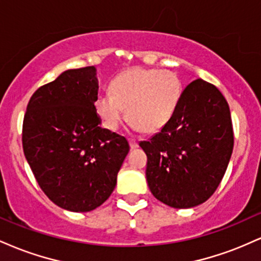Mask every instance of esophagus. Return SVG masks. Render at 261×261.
<instances>
[{
  "instance_id": "34e87169",
  "label": "esophagus",
  "mask_w": 261,
  "mask_h": 261,
  "mask_svg": "<svg viewBox=\"0 0 261 261\" xmlns=\"http://www.w3.org/2000/svg\"><path fill=\"white\" fill-rule=\"evenodd\" d=\"M128 143H130L131 149H135V148L139 147V143H137V141H135V140H128Z\"/></svg>"
}]
</instances>
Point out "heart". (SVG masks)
<instances>
[{"label": "heart", "instance_id": "b5f03b06", "mask_svg": "<svg viewBox=\"0 0 261 261\" xmlns=\"http://www.w3.org/2000/svg\"><path fill=\"white\" fill-rule=\"evenodd\" d=\"M181 95V81L173 71L135 67L113 80L112 92L98 95L95 110L109 131L120 127L127 108L134 130L155 133L172 120Z\"/></svg>", "mask_w": 261, "mask_h": 261}]
</instances>
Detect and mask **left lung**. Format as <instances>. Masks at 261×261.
Masks as SVG:
<instances>
[{
  "label": "left lung",
  "mask_w": 261,
  "mask_h": 261,
  "mask_svg": "<svg viewBox=\"0 0 261 261\" xmlns=\"http://www.w3.org/2000/svg\"><path fill=\"white\" fill-rule=\"evenodd\" d=\"M233 127L227 100L201 79L182 91L168 124L140 146L147 154L148 188L174 208L195 207L216 191L233 151Z\"/></svg>",
  "instance_id": "left-lung-1"
}]
</instances>
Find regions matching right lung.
Here are the masks:
<instances>
[{
    "label": "right lung",
    "mask_w": 261,
    "mask_h": 261,
    "mask_svg": "<svg viewBox=\"0 0 261 261\" xmlns=\"http://www.w3.org/2000/svg\"><path fill=\"white\" fill-rule=\"evenodd\" d=\"M94 66L67 70L38 89L23 121V151L39 187L54 203L88 212L112 195L127 140L101 127Z\"/></svg>",
    "instance_id": "obj_1"
}]
</instances>
